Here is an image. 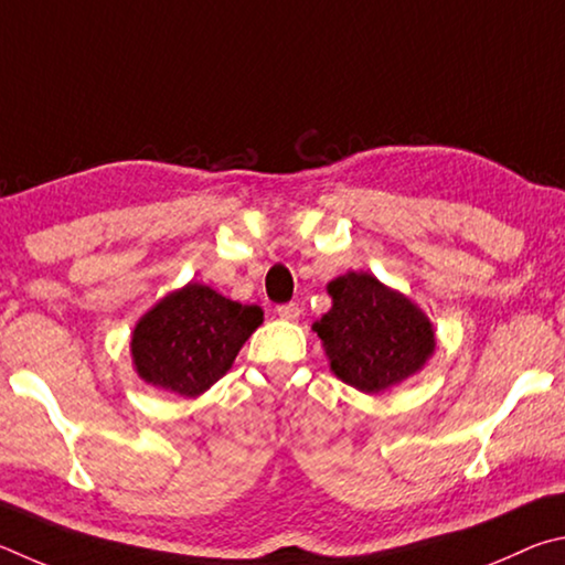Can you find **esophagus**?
Masks as SVG:
<instances>
[{
    "instance_id": "esophagus-1",
    "label": "esophagus",
    "mask_w": 565,
    "mask_h": 565,
    "mask_svg": "<svg viewBox=\"0 0 565 565\" xmlns=\"http://www.w3.org/2000/svg\"><path fill=\"white\" fill-rule=\"evenodd\" d=\"M277 315H280L282 320H298L300 318V305L298 302L277 305Z\"/></svg>"
}]
</instances>
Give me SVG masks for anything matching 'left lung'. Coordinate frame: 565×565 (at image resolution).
<instances>
[{"label": "left lung", "instance_id": "8db88e82", "mask_svg": "<svg viewBox=\"0 0 565 565\" xmlns=\"http://www.w3.org/2000/svg\"><path fill=\"white\" fill-rule=\"evenodd\" d=\"M330 312L312 324L330 370L364 394L417 374L437 340L427 315L370 273H348L328 285Z\"/></svg>", "mask_w": 565, "mask_h": 565}]
</instances>
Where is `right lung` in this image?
Masks as SVG:
<instances>
[{
	"label": "right lung",
	"instance_id": "add662e5",
	"mask_svg": "<svg viewBox=\"0 0 565 565\" xmlns=\"http://www.w3.org/2000/svg\"><path fill=\"white\" fill-rule=\"evenodd\" d=\"M260 322L257 305L233 302L207 285L188 282L136 322L134 367L156 390L198 397L233 367Z\"/></svg>",
	"mask_w": 565,
	"mask_h": 565
}]
</instances>
